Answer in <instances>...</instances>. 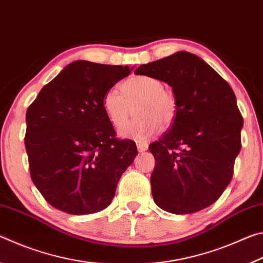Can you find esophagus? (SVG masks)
Listing matches in <instances>:
<instances>
[{
  "label": "esophagus",
  "instance_id": "esophagus-1",
  "mask_svg": "<svg viewBox=\"0 0 263 263\" xmlns=\"http://www.w3.org/2000/svg\"><path fill=\"white\" fill-rule=\"evenodd\" d=\"M137 148L139 152H145L148 148V145L146 142H137Z\"/></svg>",
  "mask_w": 263,
  "mask_h": 263
}]
</instances>
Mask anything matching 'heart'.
I'll list each match as a JSON object with an SVG mask.
<instances>
[{"mask_svg":"<svg viewBox=\"0 0 263 263\" xmlns=\"http://www.w3.org/2000/svg\"><path fill=\"white\" fill-rule=\"evenodd\" d=\"M122 94L109 89L102 105L110 123L121 128L127 123L131 106L137 105L136 118L121 131L123 137L147 140L158 132L160 125L167 127L175 121L177 99L171 88L163 87L153 75H133L121 84Z\"/></svg>","mask_w":263,"mask_h":263,"instance_id":"b5f03b06","label":"heart"}]
</instances>
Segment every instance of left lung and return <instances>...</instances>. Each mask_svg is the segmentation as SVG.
<instances>
[{"label": "left lung", "mask_w": 263, "mask_h": 263, "mask_svg": "<svg viewBox=\"0 0 263 263\" xmlns=\"http://www.w3.org/2000/svg\"><path fill=\"white\" fill-rule=\"evenodd\" d=\"M135 74L167 82L177 99L175 121L148 147L155 159L154 202L175 215L203 210L230 184L241 148L243 119L232 88L205 61L185 51L141 65Z\"/></svg>", "instance_id": "obj_1"}]
</instances>
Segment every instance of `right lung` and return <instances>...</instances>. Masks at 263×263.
<instances>
[{
    "label": "right lung",
    "mask_w": 263,
    "mask_h": 263,
    "mask_svg": "<svg viewBox=\"0 0 263 263\" xmlns=\"http://www.w3.org/2000/svg\"><path fill=\"white\" fill-rule=\"evenodd\" d=\"M128 66L78 60L44 86L26 111L30 175L52 206L70 215L103 210L133 162L136 142L116 137L102 100Z\"/></svg>",
    "instance_id": "obj_1"
}]
</instances>
